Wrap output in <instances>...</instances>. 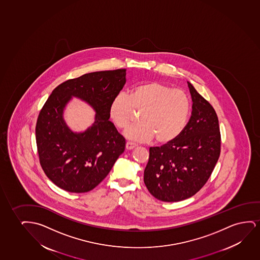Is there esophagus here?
<instances>
[{
  "mask_svg": "<svg viewBox=\"0 0 260 260\" xmlns=\"http://www.w3.org/2000/svg\"><path fill=\"white\" fill-rule=\"evenodd\" d=\"M136 146H137V145L135 143L129 142V141L126 143V149L132 150L135 148Z\"/></svg>",
  "mask_w": 260,
  "mask_h": 260,
  "instance_id": "34e87169",
  "label": "esophagus"
}]
</instances>
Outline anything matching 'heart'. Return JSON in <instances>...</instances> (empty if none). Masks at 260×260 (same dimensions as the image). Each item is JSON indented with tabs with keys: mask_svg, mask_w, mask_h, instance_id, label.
<instances>
[{
	"mask_svg": "<svg viewBox=\"0 0 260 260\" xmlns=\"http://www.w3.org/2000/svg\"><path fill=\"white\" fill-rule=\"evenodd\" d=\"M140 112L138 124L127 128V139L146 142L155 138L167 144L177 139L185 128L191 110V101L183 89H173L161 82H150L136 86L129 96L121 92L109 106V117L116 128H127Z\"/></svg>",
	"mask_w": 260,
	"mask_h": 260,
	"instance_id": "b5f03b06",
	"label": "heart"
}]
</instances>
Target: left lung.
<instances>
[{"label": "left lung", "instance_id": "obj_1", "mask_svg": "<svg viewBox=\"0 0 260 260\" xmlns=\"http://www.w3.org/2000/svg\"><path fill=\"white\" fill-rule=\"evenodd\" d=\"M192 114L177 139L150 147L144 182L162 202H179L194 196L206 184L220 155L221 137L213 107L187 82Z\"/></svg>", "mask_w": 260, "mask_h": 260}]
</instances>
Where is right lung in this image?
<instances>
[{"label": "right lung", "mask_w": 260, "mask_h": 260, "mask_svg": "<svg viewBox=\"0 0 260 260\" xmlns=\"http://www.w3.org/2000/svg\"><path fill=\"white\" fill-rule=\"evenodd\" d=\"M126 82V69L93 72L54 89L37 119L40 164L55 185L70 192L95 188L125 150V139L109 121V106ZM73 96L96 112L85 132L74 133L65 123L64 108Z\"/></svg>", "instance_id": "obj_1"}]
</instances>
